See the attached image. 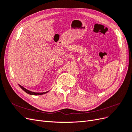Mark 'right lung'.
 <instances>
[{
	"mask_svg": "<svg viewBox=\"0 0 132 132\" xmlns=\"http://www.w3.org/2000/svg\"><path fill=\"white\" fill-rule=\"evenodd\" d=\"M19 85L23 91L26 92V93H27L28 94L32 95H41L45 94H46V93H48V91H46V92H45V93H35V92H32V91H31L30 90H27L25 88V87H23V86H21L20 85Z\"/></svg>",
	"mask_w": 132,
	"mask_h": 132,
	"instance_id": "1",
	"label": "right lung"
}]
</instances>
